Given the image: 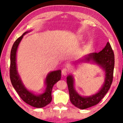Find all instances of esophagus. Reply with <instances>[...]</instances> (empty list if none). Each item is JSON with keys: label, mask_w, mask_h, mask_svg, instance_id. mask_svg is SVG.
<instances>
[{"label": "esophagus", "mask_w": 123, "mask_h": 123, "mask_svg": "<svg viewBox=\"0 0 123 123\" xmlns=\"http://www.w3.org/2000/svg\"><path fill=\"white\" fill-rule=\"evenodd\" d=\"M62 74H63V75H67V74L69 73V69L67 68H63L62 70Z\"/></svg>", "instance_id": "34e87169"}]
</instances>
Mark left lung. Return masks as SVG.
Returning a JSON list of instances; mask_svg holds the SVG:
<instances>
[{"label": "left lung", "instance_id": "left-lung-1", "mask_svg": "<svg viewBox=\"0 0 123 123\" xmlns=\"http://www.w3.org/2000/svg\"><path fill=\"white\" fill-rule=\"evenodd\" d=\"M90 60H93L100 65L105 69L106 73L105 83L96 94L89 97H82L79 95L74 88L73 77L70 75L67 77L70 101L75 107L80 109L88 108L98 104L108 92L113 80L115 58L114 51L109 42L100 52L91 54L85 58V60L89 61Z\"/></svg>", "mask_w": 123, "mask_h": 123}]
</instances>
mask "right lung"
Wrapping results in <instances>:
<instances>
[{"label": "right lung", "mask_w": 123, "mask_h": 123, "mask_svg": "<svg viewBox=\"0 0 123 123\" xmlns=\"http://www.w3.org/2000/svg\"><path fill=\"white\" fill-rule=\"evenodd\" d=\"M27 33L26 32L18 37L13 43L11 51V64H10V79L15 90L22 100L32 106L41 108L48 105L52 100L51 92L54 85L61 79V70L50 72L46 78V90L45 93L37 96L30 92L24 87L18 74L16 67V52L18 45L23 36Z\"/></svg>", "instance_id": "1"}]
</instances>
